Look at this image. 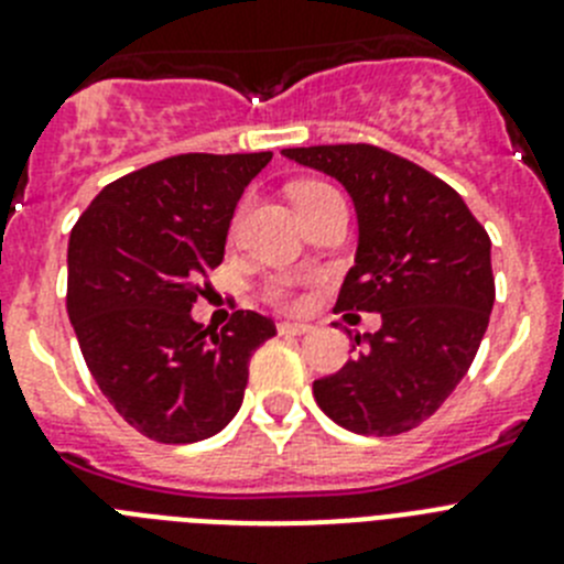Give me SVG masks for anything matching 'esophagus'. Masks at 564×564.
Wrapping results in <instances>:
<instances>
[{"instance_id":"obj_1","label":"esophagus","mask_w":564,"mask_h":564,"mask_svg":"<svg viewBox=\"0 0 564 564\" xmlns=\"http://www.w3.org/2000/svg\"><path fill=\"white\" fill-rule=\"evenodd\" d=\"M282 336H305V333H311V325H299V322H279L276 327Z\"/></svg>"}]
</instances>
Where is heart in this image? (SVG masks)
I'll list each match as a JSON object with an SVG mask.
<instances>
[{"label": "heart", "instance_id": "b5f03b06", "mask_svg": "<svg viewBox=\"0 0 564 564\" xmlns=\"http://www.w3.org/2000/svg\"><path fill=\"white\" fill-rule=\"evenodd\" d=\"M336 194L338 192L330 186V183L305 181V183H299V186H293V203H296L299 212H305V208L313 206V203L325 200V197H336ZM239 217H242V208H239L234 226L239 223ZM262 299L276 307L293 311V307H299V302H302V299H299V279L291 276V273H273V276H268L265 282H262Z\"/></svg>", "mask_w": 564, "mask_h": 564}]
</instances>
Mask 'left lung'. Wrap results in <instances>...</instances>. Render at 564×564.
I'll list each match as a JSON object with an SVG mask.
<instances>
[{
	"label": "left lung",
	"instance_id": "obj_1",
	"mask_svg": "<svg viewBox=\"0 0 564 564\" xmlns=\"http://www.w3.org/2000/svg\"><path fill=\"white\" fill-rule=\"evenodd\" d=\"M344 183L358 253L333 313H381V330L313 398L344 430L390 437L441 410L471 367L495 305L491 239L460 194L372 143L282 149ZM350 316V313H347Z\"/></svg>",
	"mask_w": 564,
	"mask_h": 564
}]
</instances>
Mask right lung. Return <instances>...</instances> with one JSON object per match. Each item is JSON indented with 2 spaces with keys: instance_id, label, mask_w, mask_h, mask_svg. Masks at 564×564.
Returning a JSON list of instances; mask_svg holds the SVG:
<instances>
[{
  "instance_id": "obj_1",
  "label": "right lung",
  "mask_w": 564,
  "mask_h": 564,
  "mask_svg": "<svg viewBox=\"0 0 564 564\" xmlns=\"http://www.w3.org/2000/svg\"><path fill=\"white\" fill-rule=\"evenodd\" d=\"M271 152H188L101 188L67 248V313L115 412L158 443L206 441L237 415L248 361L276 327L234 311L223 330L192 305L223 262L234 208Z\"/></svg>"
}]
</instances>
